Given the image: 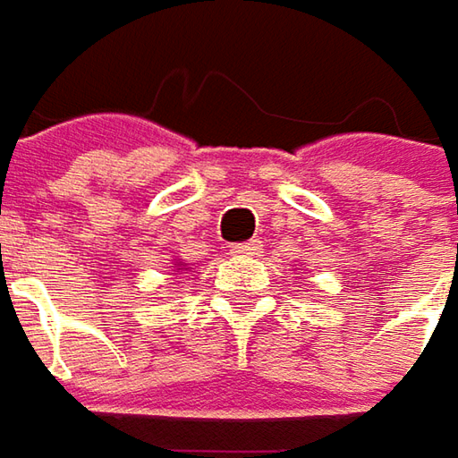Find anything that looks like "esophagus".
Wrapping results in <instances>:
<instances>
[{
    "label": "esophagus",
    "mask_w": 458,
    "mask_h": 458,
    "mask_svg": "<svg viewBox=\"0 0 458 458\" xmlns=\"http://www.w3.org/2000/svg\"><path fill=\"white\" fill-rule=\"evenodd\" d=\"M235 256H261L264 253V243L261 241H249V243H235L233 246Z\"/></svg>",
    "instance_id": "obj_1"
}]
</instances>
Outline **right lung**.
<instances>
[{
  "instance_id": "1",
  "label": "right lung",
  "mask_w": 458,
  "mask_h": 458,
  "mask_svg": "<svg viewBox=\"0 0 458 458\" xmlns=\"http://www.w3.org/2000/svg\"><path fill=\"white\" fill-rule=\"evenodd\" d=\"M174 268H182V271H184V268H190V267H187L184 261H179V259H174Z\"/></svg>"
}]
</instances>
